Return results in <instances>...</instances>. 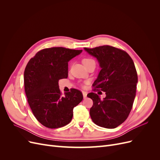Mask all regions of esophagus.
<instances>
[{"instance_id":"34e87169","label":"esophagus","mask_w":160,"mask_h":160,"mask_svg":"<svg viewBox=\"0 0 160 160\" xmlns=\"http://www.w3.org/2000/svg\"><path fill=\"white\" fill-rule=\"evenodd\" d=\"M82 93H83V98H87V95H88V93L85 91H83L82 92Z\"/></svg>"}]
</instances>
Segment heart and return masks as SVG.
<instances>
[{"label": "heart", "mask_w": 160, "mask_h": 160, "mask_svg": "<svg viewBox=\"0 0 160 160\" xmlns=\"http://www.w3.org/2000/svg\"><path fill=\"white\" fill-rule=\"evenodd\" d=\"M93 61H94L93 59H89V58H85V59H83V63L84 65H85L88 64V63H89V62H93Z\"/></svg>", "instance_id": "heart-1"}]
</instances>
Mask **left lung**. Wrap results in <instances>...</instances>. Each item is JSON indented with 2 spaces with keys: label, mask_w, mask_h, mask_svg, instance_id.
<instances>
[{
  "label": "left lung",
  "mask_w": 160,
  "mask_h": 160,
  "mask_svg": "<svg viewBox=\"0 0 160 160\" xmlns=\"http://www.w3.org/2000/svg\"><path fill=\"white\" fill-rule=\"evenodd\" d=\"M84 50L96 58L101 68L93 84L94 91L106 94L103 100L98 93L88 95L93 101L89 111L91 118L98 126L117 128L128 118L136 93L138 74L134 62L126 52L111 46Z\"/></svg>",
  "instance_id": "obj_1"
}]
</instances>
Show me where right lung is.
I'll use <instances>...</instances> for the list:
<instances>
[{
    "mask_svg": "<svg viewBox=\"0 0 160 160\" xmlns=\"http://www.w3.org/2000/svg\"><path fill=\"white\" fill-rule=\"evenodd\" d=\"M63 47L38 51L27 63L24 83L28 103L36 119L55 129L71 122L73 108L83 100L82 93L72 89L62 95L59 81L68 77V62L82 52Z\"/></svg>",
    "mask_w": 160,
    "mask_h": 160,
    "instance_id": "obj_1",
    "label": "right lung"
}]
</instances>
